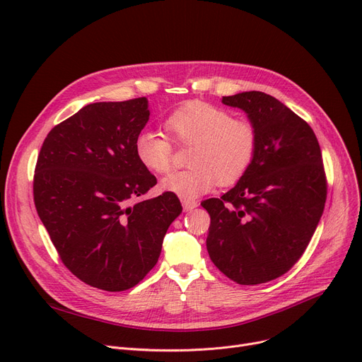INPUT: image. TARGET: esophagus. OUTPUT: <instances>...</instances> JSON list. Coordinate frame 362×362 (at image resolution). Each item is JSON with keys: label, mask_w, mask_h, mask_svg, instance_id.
Wrapping results in <instances>:
<instances>
[{"label": "esophagus", "mask_w": 362, "mask_h": 362, "mask_svg": "<svg viewBox=\"0 0 362 362\" xmlns=\"http://www.w3.org/2000/svg\"><path fill=\"white\" fill-rule=\"evenodd\" d=\"M182 205H183V210L187 213V211L195 210V208L198 206V202L194 199H182Z\"/></svg>", "instance_id": "34e87169"}]
</instances>
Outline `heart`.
Segmentation results:
<instances>
[{
  "label": "heart",
  "mask_w": 362,
  "mask_h": 362,
  "mask_svg": "<svg viewBox=\"0 0 362 362\" xmlns=\"http://www.w3.org/2000/svg\"><path fill=\"white\" fill-rule=\"evenodd\" d=\"M164 127L180 146H192L189 170L163 182V187L183 199L210 192L218 183L232 186L252 167L258 152L257 126L245 117L204 101H189L164 120ZM139 163L156 175L173 170V145L160 132L141 130L135 138Z\"/></svg>",
  "instance_id": "heart-1"
}]
</instances>
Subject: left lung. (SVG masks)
I'll return each instance as SVG.
<instances>
[{
    "mask_svg": "<svg viewBox=\"0 0 362 362\" xmlns=\"http://www.w3.org/2000/svg\"><path fill=\"white\" fill-rule=\"evenodd\" d=\"M248 114L258 130L252 167L221 198L201 202L211 223L206 251L239 284H259L288 273L317 229L327 179L314 130L272 95L251 90L223 97Z\"/></svg>",
    "mask_w": 362,
    "mask_h": 362,
    "instance_id": "1",
    "label": "left lung"
}]
</instances>
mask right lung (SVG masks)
<instances>
[{"instance_id":"add662e5","label":"right lung","mask_w":362,"mask_h":362,"mask_svg":"<svg viewBox=\"0 0 362 362\" xmlns=\"http://www.w3.org/2000/svg\"><path fill=\"white\" fill-rule=\"evenodd\" d=\"M145 97L93 103L54 126L33 175L37 216L66 267L92 288L127 291L157 264L176 194L135 201L157 185L135 154Z\"/></svg>"}]
</instances>
